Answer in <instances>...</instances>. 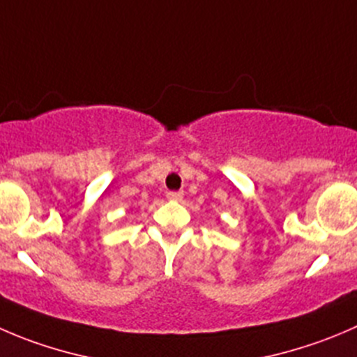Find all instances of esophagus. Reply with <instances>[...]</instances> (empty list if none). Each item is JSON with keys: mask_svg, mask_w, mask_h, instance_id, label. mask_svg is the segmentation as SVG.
<instances>
[{"mask_svg": "<svg viewBox=\"0 0 357 357\" xmlns=\"http://www.w3.org/2000/svg\"><path fill=\"white\" fill-rule=\"evenodd\" d=\"M167 199L172 200V202H179L183 199V192H169Z\"/></svg>", "mask_w": 357, "mask_h": 357, "instance_id": "1", "label": "esophagus"}]
</instances>
